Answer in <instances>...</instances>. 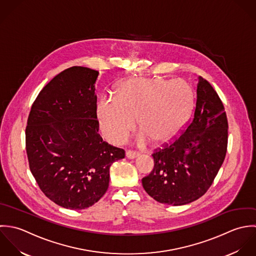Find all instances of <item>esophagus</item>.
<instances>
[{
  "mask_svg": "<svg viewBox=\"0 0 256 256\" xmlns=\"http://www.w3.org/2000/svg\"><path fill=\"white\" fill-rule=\"evenodd\" d=\"M126 155V157L130 158V159H134V158L138 157L140 154H138V152H134V150H128Z\"/></svg>",
  "mask_w": 256,
  "mask_h": 256,
  "instance_id": "obj_1",
  "label": "esophagus"
}]
</instances>
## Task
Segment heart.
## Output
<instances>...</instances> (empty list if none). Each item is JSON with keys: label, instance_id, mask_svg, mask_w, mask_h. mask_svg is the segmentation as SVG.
Returning <instances> with one entry per match:
<instances>
[{"label": "heart", "instance_id": "b5f03b06", "mask_svg": "<svg viewBox=\"0 0 256 256\" xmlns=\"http://www.w3.org/2000/svg\"><path fill=\"white\" fill-rule=\"evenodd\" d=\"M193 104L191 87L182 79L134 78L122 82L114 98L102 96L97 114L104 136L112 144L122 142L136 126L156 144L172 140L184 126Z\"/></svg>", "mask_w": 256, "mask_h": 256}]
</instances>
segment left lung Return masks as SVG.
Here are the masks:
<instances>
[{
	"instance_id": "left-lung-1",
	"label": "left lung",
	"mask_w": 256,
	"mask_h": 256,
	"mask_svg": "<svg viewBox=\"0 0 256 256\" xmlns=\"http://www.w3.org/2000/svg\"><path fill=\"white\" fill-rule=\"evenodd\" d=\"M228 128L224 104L200 76L191 122L172 142L152 154L154 170L142 180L146 193L161 204L173 206L202 197L224 160Z\"/></svg>"
}]
</instances>
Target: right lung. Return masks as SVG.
Wrapping results in <instances>:
<instances>
[{
  "mask_svg": "<svg viewBox=\"0 0 256 256\" xmlns=\"http://www.w3.org/2000/svg\"><path fill=\"white\" fill-rule=\"evenodd\" d=\"M98 75L87 67L65 69L40 92L28 118L30 169L44 194L70 210L97 203L108 190L110 165L126 155L99 134Z\"/></svg>",
  "mask_w": 256,
  "mask_h": 256,
  "instance_id": "obj_1",
  "label": "right lung"
}]
</instances>
